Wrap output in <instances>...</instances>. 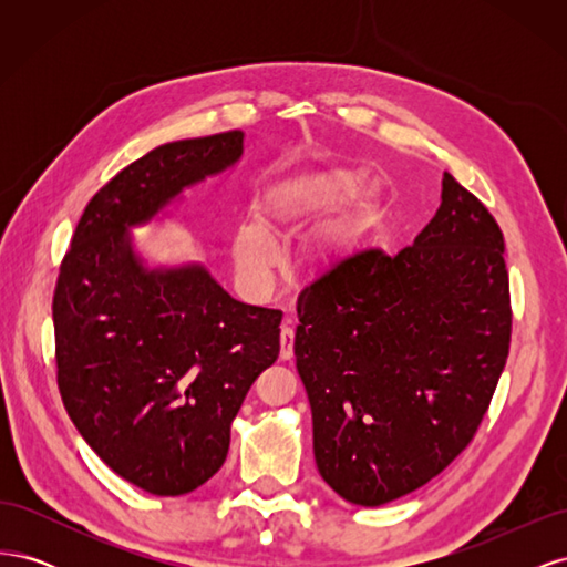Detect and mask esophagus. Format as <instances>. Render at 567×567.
<instances>
[{
    "instance_id": "1",
    "label": "esophagus",
    "mask_w": 567,
    "mask_h": 567,
    "mask_svg": "<svg viewBox=\"0 0 567 567\" xmlns=\"http://www.w3.org/2000/svg\"><path fill=\"white\" fill-rule=\"evenodd\" d=\"M290 323V319H288ZM288 323L281 326V359H290L293 357V342H296V331L290 329Z\"/></svg>"
}]
</instances>
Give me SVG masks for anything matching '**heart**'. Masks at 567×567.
<instances>
[{
	"instance_id": "1",
	"label": "heart",
	"mask_w": 567,
	"mask_h": 567,
	"mask_svg": "<svg viewBox=\"0 0 567 567\" xmlns=\"http://www.w3.org/2000/svg\"><path fill=\"white\" fill-rule=\"evenodd\" d=\"M362 186V175L352 169H317L290 175L271 184L257 203L260 225L274 236L296 234L310 221L329 215ZM359 241V221L352 215L329 221L305 238L300 262L312 274H333L350 262ZM234 260L248 279H262L277 265V248L255 225H246L234 236Z\"/></svg>"
}]
</instances>
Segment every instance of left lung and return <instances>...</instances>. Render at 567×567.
Returning a JSON list of instances; mask_svg holds the SVG:
<instances>
[{
  "instance_id": "1",
  "label": "left lung",
  "mask_w": 567,
  "mask_h": 567,
  "mask_svg": "<svg viewBox=\"0 0 567 567\" xmlns=\"http://www.w3.org/2000/svg\"><path fill=\"white\" fill-rule=\"evenodd\" d=\"M298 319L321 477L357 506L400 499L468 447L506 367L504 234L444 173L414 246L352 255L305 286Z\"/></svg>"
}]
</instances>
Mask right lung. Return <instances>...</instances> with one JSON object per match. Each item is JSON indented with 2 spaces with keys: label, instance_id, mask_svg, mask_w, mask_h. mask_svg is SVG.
Listing matches in <instances>:
<instances>
[{
  "label": "right lung",
  "instance_id": "add662e5",
  "mask_svg": "<svg viewBox=\"0 0 567 567\" xmlns=\"http://www.w3.org/2000/svg\"><path fill=\"white\" fill-rule=\"evenodd\" d=\"M244 132L169 142L99 188L54 290L56 381L80 435L127 483L194 492L221 468L231 421L279 357L281 312L234 300L203 265L148 269L130 227L225 173Z\"/></svg>",
  "mask_w": 567,
  "mask_h": 567
}]
</instances>
